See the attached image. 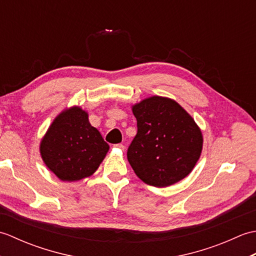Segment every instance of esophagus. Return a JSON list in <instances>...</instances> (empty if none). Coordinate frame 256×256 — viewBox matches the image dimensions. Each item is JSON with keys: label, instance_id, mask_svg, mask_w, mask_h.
I'll return each instance as SVG.
<instances>
[{"label": "esophagus", "instance_id": "34e87169", "mask_svg": "<svg viewBox=\"0 0 256 256\" xmlns=\"http://www.w3.org/2000/svg\"><path fill=\"white\" fill-rule=\"evenodd\" d=\"M114 148H118V150H124V148H125V146H124L123 144H116V145H114Z\"/></svg>", "mask_w": 256, "mask_h": 256}]
</instances>
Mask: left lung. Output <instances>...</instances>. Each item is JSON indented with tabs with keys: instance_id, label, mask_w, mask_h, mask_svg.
<instances>
[{
	"instance_id": "8db88e82",
	"label": "left lung",
	"mask_w": 256,
	"mask_h": 256,
	"mask_svg": "<svg viewBox=\"0 0 256 256\" xmlns=\"http://www.w3.org/2000/svg\"><path fill=\"white\" fill-rule=\"evenodd\" d=\"M138 133L128 160L138 177L154 187H167L194 170L202 150L194 120L168 98L152 96L133 106Z\"/></svg>"
}]
</instances>
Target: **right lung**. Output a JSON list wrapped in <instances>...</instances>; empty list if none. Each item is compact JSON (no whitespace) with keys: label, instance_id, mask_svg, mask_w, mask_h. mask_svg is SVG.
<instances>
[{"label":"right lung","instance_id":"1","mask_svg":"<svg viewBox=\"0 0 256 256\" xmlns=\"http://www.w3.org/2000/svg\"><path fill=\"white\" fill-rule=\"evenodd\" d=\"M108 150V143L89 123L88 113L78 106L59 114L40 143L42 160L64 182L92 175Z\"/></svg>","mask_w":256,"mask_h":256}]
</instances>
